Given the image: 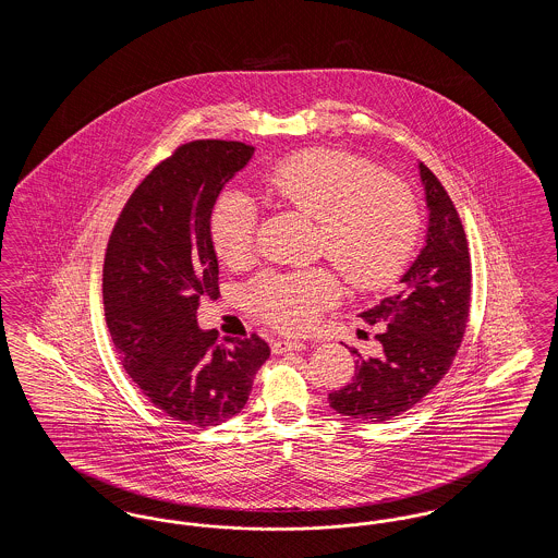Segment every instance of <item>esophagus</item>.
I'll return each instance as SVG.
<instances>
[{
	"label": "esophagus",
	"mask_w": 558,
	"mask_h": 558,
	"mask_svg": "<svg viewBox=\"0 0 558 558\" xmlns=\"http://www.w3.org/2000/svg\"><path fill=\"white\" fill-rule=\"evenodd\" d=\"M305 349V345L301 341H291V339H280V341H274L271 351L274 353H287V351H301Z\"/></svg>",
	"instance_id": "34e87169"
}]
</instances>
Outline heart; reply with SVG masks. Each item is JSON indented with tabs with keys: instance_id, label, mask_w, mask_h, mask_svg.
I'll return each mask as SVG.
<instances>
[{
	"instance_id": "heart-1",
	"label": "heart",
	"mask_w": 558,
	"mask_h": 558,
	"mask_svg": "<svg viewBox=\"0 0 558 558\" xmlns=\"http://www.w3.org/2000/svg\"><path fill=\"white\" fill-rule=\"evenodd\" d=\"M269 203L318 219V246L360 291L396 282L418 239V207L398 180L368 160L337 150H310L276 165L262 180ZM255 207L242 192H226L211 213L209 236L228 266L253 253ZM341 294L326 267L269 271L248 287L251 310L284 332L307 330Z\"/></svg>"
}]
</instances>
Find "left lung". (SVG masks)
Masks as SVG:
<instances>
[{
  "instance_id": "left-lung-1",
  "label": "left lung",
  "mask_w": 558,
  "mask_h": 558,
  "mask_svg": "<svg viewBox=\"0 0 558 558\" xmlns=\"http://www.w3.org/2000/svg\"><path fill=\"white\" fill-rule=\"evenodd\" d=\"M425 190V244L401 274L399 291L360 318L378 324V357L355 360V376L328 396L335 412L385 423L410 410L450 371L471 307V255L448 192L418 162Z\"/></svg>"
}]
</instances>
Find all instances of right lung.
<instances>
[{
	"instance_id": "right-lung-1",
	"label": "right lung",
	"mask_w": 558,
	"mask_h": 558,
	"mask_svg": "<svg viewBox=\"0 0 558 558\" xmlns=\"http://www.w3.org/2000/svg\"><path fill=\"white\" fill-rule=\"evenodd\" d=\"M255 148L196 140L178 148L135 187L105 259V314L123 368L142 393L182 425L215 426L236 416L269 357L257 335L203 330V296L219 294L209 221L219 192Z\"/></svg>"
}]
</instances>
